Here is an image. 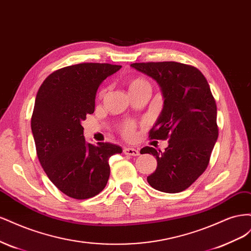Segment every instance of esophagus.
Listing matches in <instances>:
<instances>
[{
  "label": "esophagus",
  "mask_w": 251,
  "mask_h": 251,
  "mask_svg": "<svg viewBox=\"0 0 251 251\" xmlns=\"http://www.w3.org/2000/svg\"><path fill=\"white\" fill-rule=\"evenodd\" d=\"M124 153L126 155H128V156H138L139 151L136 150V149H133V148H125Z\"/></svg>",
  "instance_id": "esophagus-1"
}]
</instances>
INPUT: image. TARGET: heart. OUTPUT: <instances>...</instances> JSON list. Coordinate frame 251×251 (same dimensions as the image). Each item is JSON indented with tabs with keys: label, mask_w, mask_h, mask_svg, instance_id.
I'll return each instance as SVG.
<instances>
[{
	"label": "heart",
	"mask_w": 251,
	"mask_h": 251,
	"mask_svg": "<svg viewBox=\"0 0 251 251\" xmlns=\"http://www.w3.org/2000/svg\"><path fill=\"white\" fill-rule=\"evenodd\" d=\"M146 83H149L146 79L141 78V77H137V78H134L130 81V83H128V88H130V90H134V89H137L143 85H146ZM134 130H135L134 124L128 123L123 126V134L126 136V137H132L134 134Z\"/></svg>",
	"instance_id": "b5f03b06"
}]
</instances>
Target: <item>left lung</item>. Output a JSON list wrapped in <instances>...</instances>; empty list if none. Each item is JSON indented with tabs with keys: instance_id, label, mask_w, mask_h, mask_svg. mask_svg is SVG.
I'll return each instance as SVG.
<instances>
[{
	"instance_id": "left-lung-1",
	"label": "left lung",
	"mask_w": 251,
	"mask_h": 251,
	"mask_svg": "<svg viewBox=\"0 0 251 251\" xmlns=\"http://www.w3.org/2000/svg\"><path fill=\"white\" fill-rule=\"evenodd\" d=\"M131 67L161 88L163 109L150 131L151 139H169L164 151L141 149L157 159L149 184L163 193H180L206 170L218 139L217 104L208 82L197 68L176 63H135Z\"/></svg>"
}]
</instances>
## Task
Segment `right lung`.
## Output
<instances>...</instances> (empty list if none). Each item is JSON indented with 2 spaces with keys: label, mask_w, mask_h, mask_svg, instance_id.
Listing matches in <instances>:
<instances>
[{
  "label": "right lung",
  "mask_w": 251,
  "mask_h": 251,
  "mask_svg": "<svg viewBox=\"0 0 251 251\" xmlns=\"http://www.w3.org/2000/svg\"><path fill=\"white\" fill-rule=\"evenodd\" d=\"M121 68L82 63L51 73L37 91L31 117L36 154L48 178L73 199L100 194L110 177L109 158L119 146L87 143L81 121L93 114L100 83Z\"/></svg>",
  "instance_id": "1"
}]
</instances>
